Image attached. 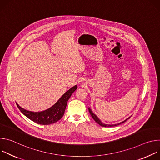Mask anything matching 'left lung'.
Here are the masks:
<instances>
[{
  "label": "left lung",
  "instance_id": "obj_1",
  "mask_svg": "<svg viewBox=\"0 0 160 160\" xmlns=\"http://www.w3.org/2000/svg\"><path fill=\"white\" fill-rule=\"evenodd\" d=\"M88 111H89V112H90V115H91V117H92V118L99 125H101V126H102V127H114V126H117V125H120V124H122V123H124V122H125L128 119H129L130 117H129V118H128L127 119H126L125 120H124L123 122H121V123H119L118 124H115V125H108V124H104V123H102L101 122V120L98 118V117L95 115V114H94L93 112H92V111H91V109L88 108Z\"/></svg>",
  "mask_w": 160,
  "mask_h": 160
}]
</instances>
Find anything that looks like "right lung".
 Returning a JSON list of instances; mask_svg holds the SVG:
<instances>
[{
    "label": "right lung",
    "mask_w": 160,
    "mask_h": 160,
    "mask_svg": "<svg viewBox=\"0 0 160 160\" xmlns=\"http://www.w3.org/2000/svg\"><path fill=\"white\" fill-rule=\"evenodd\" d=\"M77 88L75 85L65 92L58 101L49 109L41 112H32L21 108L17 103L16 105L21 112L30 120L40 125H50L59 121L64 115L67 102Z\"/></svg>",
    "instance_id": "add662e5"
}]
</instances>
